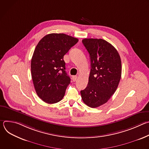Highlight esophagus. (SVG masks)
I'll list each match as a JSON object with an SVG mask.
<instances>
[{
  "mask_svg": "<svg viewBox=\"0 0 149 149\" xmlns=\"http://www.w3.org/2000/svg\"><path fill=\"white\" fill-rule=\"evenodd\" d=\"M77 76L74 75V76H72V81H73L74 82H75V81L77 80Z\"/></svg>",
  "mask_w": 149,
  "mask_h": 149,
  "instance_id": "obj_1",
  "label": "esophagus"
}]
</instances>
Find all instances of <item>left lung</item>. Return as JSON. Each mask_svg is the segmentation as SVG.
<instances>
[{
	"label": "left lung",
	"instance_id": "1",
	"mask_svg": "<svg viewBox=\"0 0 149 149\" xmlns=\"http://www.w3.org/2000/svg\"><path fill=\"white\" fill-rule=\"evenodd\" d=\"M82 42L90 54L91 71L88 86L81 95L85 104L96 108L107 102L118 87L121 58L117 49L104 39L86 38Z\"/></svg>",
	"mask_w": 149,
	"mask_h": 149
}]
</instances>
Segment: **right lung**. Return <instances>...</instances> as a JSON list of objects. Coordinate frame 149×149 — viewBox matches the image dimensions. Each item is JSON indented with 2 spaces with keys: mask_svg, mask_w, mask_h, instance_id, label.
Listing matches in <instances>:
<instances>
[{
  "mask_svg": "<svg viewBox=\"0 0 149 149\" xmlns=\"http://www.w3.org/2000/svg\"><path fill=\"white\" fill-rule=\"evenodd\" d=\"M78 39L64 33H50L36 45L31 59V75L38 97L48 104L60 101L70 84L64 56Z\"/></svg>",
  "mask_w": 149,
  "mask_h": 149,
  "instance_id": "obj_1",
  "label": "right lung"
}]
</instances>
